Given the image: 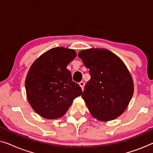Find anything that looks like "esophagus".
I'll return each instance as SVG.
<instances>
[{
  "label": "esophagus",
  "mask_w": 153,
  "mask_h": 153,
  "mask_svg": "<svg viewBox=\"0 0 153 153\" xmlns=\"http://www.w3.org/2000/svg\"><path fill=\"white\" fill-rule=\"evenodd\" d=\"M79 85H80L81 89L83 90V88H84V85H85V82L84 81H81V82L79 83Z\"/></svg>",
  "instance_id": "obj_1"
}]
</instances>
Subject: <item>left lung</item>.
<instances>
[{
    "mask_svg": "<svg viewBox=\"0 0 153 153\" xmlns=\"http://www.w3.org/2000/svg\"><path fill=\"white\" fill-rule=\"evenodd\" d=\"M78 56L90 70L91 79L85 85L82 98L92 116L102 121L120 116L134 93L132 79L125 65L105 49L82 50Z\"/></svg>",
    "mask_w": 153,
    "mask_h": 153,
    "instance_id": "8db88e82",
    "label": "left lung"
}]
</instances>
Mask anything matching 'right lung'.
<instances>
[{
    "label": "right lung",
    "mask_w": 153,
    "mask_h": 153,
    "mask_svg": "<svg viewBox=\"0 0 153 153\" xmlns=\"http://www.w3.org/2000/svg\"><path fill=\"white\" fill-rule=\"evenodd\" d=\"M76 56L73 49L53 48L39 56L29 70L25 82L27 98L43 118L62 117L73 100L82 94L80 85L72 81L67 69Z\"/></svg>",
    "instance_id": "obj_1"
}]
</instances>
